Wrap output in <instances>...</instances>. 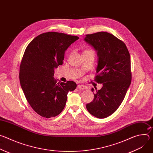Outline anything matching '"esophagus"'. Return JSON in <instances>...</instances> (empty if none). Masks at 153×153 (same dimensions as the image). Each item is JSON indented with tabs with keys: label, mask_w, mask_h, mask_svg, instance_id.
<instances>
[{
	"label": "esophagus",
	"mask_w": 153,
	"mask_h": 153,
	"mask_svg": "<svg viewBox=\"0 0 153 153\" xmlns=\"http://www.w3.org/2000/svg\"><path fill=\"white\" fill-rule=\"evenodd\" d=\"M77 88L80 90H85L88 89V87L85 86V85H78Z\"/></svg>",
	"instance_id": "1"
}]
</instances>
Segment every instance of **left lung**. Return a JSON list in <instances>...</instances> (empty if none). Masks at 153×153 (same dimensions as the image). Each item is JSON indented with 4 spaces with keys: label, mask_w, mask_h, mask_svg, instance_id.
<instances>
[{
    "label": "left lung",
    "mask_w": 153,
    "mask_h": 153,
    "mask_svg": "<svg viewBox=\"0 0 153 153\" xmlns=\"http://www.w3.org/2000/svg\"><path fill=\"white\" fill-rule=\"evenodd\" d=\"M85 40L97 52L98 65L94 81L102 83L86 105L88 112L99 119L108 117L117 110L131 82V59L125 43L107 32L86 34ZM94 91V89H91Z\"/></svg>",
    "instance_id": "8db88e82"
}]
</instances>
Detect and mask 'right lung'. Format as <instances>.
I'll list each match as a JSON object with an SVG mask.
<instances>
[{"label":"right lung","instance_id":"1","mask_svg":"<svg viewBox=\"0 0 153 153\" xmlns=\"http://www.w3.org/2000/svg\"><path fill=\"white\" fill-rule=\"evenodd\" d=\"M78 39L76 36L47 32L35 37L25 51L20 65V85L33 110L43 117L59 115L68 93L76 88L74 82H57L53 76L54 69L63 63L65 51Z\"/></svg>","mask_w":153,"mask_h":153}]
</instances>
